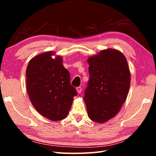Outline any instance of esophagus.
<instances>
[{
  "label": "esophagus",
  "mask_w": 156,
  "mask_h": 156,
  "mask_svg": "<svg viewBox=\"0 0 156 156\" xmlns=\"http://www.w3.org/2000/svg\"><path fill=\"white\" fill-rule=\"evenodd\" d=\"M82 87H77L76 88V91H77V92L78 94H80L81 93V92H82Z\"/></svg>",
  "instance_id": "esophagus-1"
}]
</instances>
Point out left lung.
<instances>
[{"instance_id": "obj_1", "label": "left lung", "mask_w": 156, "mask_h": 156, "mask_svg": "<svg viewBox=\"0 0 156 156\" xmlns=\"http://www.w3.org/2000/svg\"><path fill=\"white\" fill-rule=\"evenodd\" d=\"M89 79L84 101L88 117L103 123L117 115L126 101L131 73L125 55L108 48L89 57Z\"/></svg>"}]
</instances>
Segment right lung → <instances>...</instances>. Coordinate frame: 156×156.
I'll return each mask as SVG.
<instances>
[{"label": "right lung", "instance_id": "right-lung-1", "mask_svg": "<svg viewBox=\"0 0 156 156\" xmlns=\"http://www.w3.org/2000/svg\"><path fill=\"white\" fill-rule=\"evenodd\" d=\"M52 51L33 58L26 69V88L31 104L43 117L53 121L66 118L76 89L70 84L69 73L63 59Z\"/></svg>", "mask_w": 156, "mask_h": 156}]
</instances>
